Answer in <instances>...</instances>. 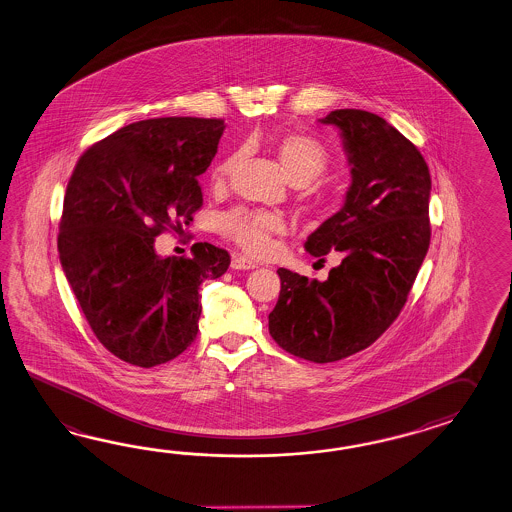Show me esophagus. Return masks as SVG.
I'll return each mask as SVG.
<instances>
[{
  "label": "esophagus",
  "instance_id": "esophagus-1",
  "mask_svg": "<svg viewBox=\"0 0 512 512\" xmlns=\"http://www.w3.org/2000/svg\"><path fill=\"white\" fill-rule=\"evenodd\" d=\"M232 267H234V269H241V271H249V269L258 267V263L254 262V260H250L247 256L237 254V256L232 258Z\"/></svg>",
  "mask_w": 512,
  "mask_h": 512
}]
</instances>
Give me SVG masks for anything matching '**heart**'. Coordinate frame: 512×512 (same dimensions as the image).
Segmentation results:
<instances>
[{
  "instance_id": "heart-1",
  "label": "heart",
  "mask_w": 512,
  "mask_h": 512,
  "mask_svg": "<svg viewBox=\"0 0 512 512\" xmlns=\"http://www.w3.org/2000/svg\"><path fill=\"white\" fill-rule=\"evenodd\" d=\"M269 146L291 184L308 185L323 176L330 167L327 150L308 135L286 133L273 139ZM237 161L239 152L219 159L211 169V184L219 189L228 184L236 171ZM219 232L245 252L263 256L273 249L276 237L286 232V221L273 211L239 206L221 215Z\"/></svg>"
}]
</instances>
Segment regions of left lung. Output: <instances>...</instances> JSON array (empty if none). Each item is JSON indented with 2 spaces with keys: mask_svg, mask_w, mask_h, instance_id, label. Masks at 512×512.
<instances>
[{
  "mask_svg": "<svg viewBox=\"0 0 512 512\" xmlns=\"http://www.w3.org/2000/svg\"><path fill=\"white\" fill-rule=\"evenodd\" d=\"M353 182L345 204L306 241L325 260L340 252L325 282L278 269L280 297L269 314L273 340L315 364L369 347L401 314L431 243V174L414 143L384 118L336 109Z\"/></svg>",
  "mask_w": 512,
  "mask_h": 512,
  "instance_id": "obj_1",
  "label": "left lung"
}]
</instances>
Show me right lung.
<instances>
[{
    "instance_id": "add662e5",
    "label": "right lung",
    "mask_w": 512,
    "mask_h": 512,
    "mask_svg": "<svg viewBox=\"0 0 512 512\" xmlns=\"http://www.w3.org/2000/svg\"><path fill=\"white\" fill-rule=\"evenodd\" d=\"M221 118L139 120L89 146L66 185L57 249L94 336L139 367L165 364L195 341L200 284L230 254L195 243L189 258H161L154 241L202 208L198 176L224 132Z\"/></svg>"
}]
</instances>
